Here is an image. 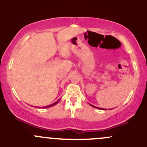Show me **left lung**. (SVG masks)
Listing matches in <instances>:
<instances>
[{
	"mask_svg": "<svg viewBox=\"0 0 147 147\" xmlns=\"http://www.w3.org/2000/svg\"><path fill=\"white\" fill-rule=\"evenodd\" d=\"M91 105L92 107H95V108H97V109H104V110H105V109H102V108H100V107H95V106H93V105Z\"/></svg>",
	"mask_w": 147,
	"mask_h": 147,
	"instance_id": "obj_1",
	"label": "left lung"
}]
</instances>
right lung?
<instances>
[{
  "label": "right lung",
  "instance_id": "right-lung-1",
  "mask_svg": "<svg viewBox=\"0 0 147 147\" xmlns=\"http://www.w3.org/2000/svg\"><path fill=\"white\" fill-rule=\"evenodd\" d=\"M60 100H57V102H55V103L52 104V105H47V106H45V107H42V108H48V107H53V106H54V105H57V104L58 103V102H59V101H60Z\"/></svg>",
  "mask_w": 147,
  "mask_h": 147
}]
</instances>
